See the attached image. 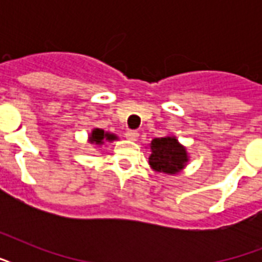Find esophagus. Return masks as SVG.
Listing matches in <instances>:
<instances>
[{"label":"esophagus","instance_id":"1","mask_svg":"<svg viewBox=\"0 0 262 262\" xmlns=\"http://www.w3.org/2000/svg\"><path fill=\"white\" fill-rule=\"evenodd\" d=\"M126 139L130 140V141H137V139H139V133L136 130L126 132Z\"/></svg>","mask_w":262,"mask_h":262}]
</instances>
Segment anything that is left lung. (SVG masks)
<instances>
[{"instance_id": "8db88e82", "label": "left lung", "mask_w": 262, "mask_h": 262, "mask_svg": "<svg viewBox=\"0 0 262 262\" xmlns=\"http://www.w3.org/2000/svg\"><path fill=\"white\" fill-rule=\"evenodd\" d=\"M148 148L151 151L148 163L156 174H179L190 160L187 148L179 143L174 135L154 139L148 144Z\"/></svg>"}]
</instances>
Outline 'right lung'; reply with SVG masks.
Here are the masks:
<instances>
[{
    "label": "right lung",
    "instance_id": "right-lung-1",
    "mask_svg": "<svg viewBox=\"0 0 262 262\" xmlns=\"http://www.w3.org/2000/svg\"><path fill=\"white\" fill-rule=\"evenodd\" d=\"M118 136L114 135V133H110V132H104L100 127H94L91 133L88 135V143L94 144L96 147H102L107 143H113V141H117Z\"/></svg>",
    "mask_w": 262,
    "mask_h": 262
}]
</instances>
